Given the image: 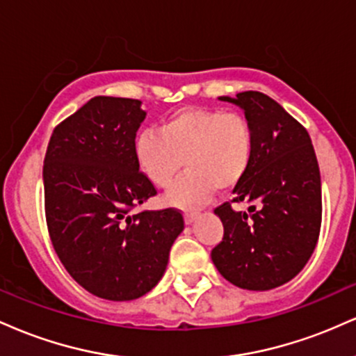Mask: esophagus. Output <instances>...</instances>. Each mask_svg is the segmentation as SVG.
Returning a JSON list of instances; mask_svg holds the SVG:
<instances>
[{
	"label": "esophagus",
	"mask_w": 356,
	"mask_h": 356,
	"mask_svg": "<svg viewBox=\"0 0 356 356\" xmlns=\"http://www.w3.org/2000/svg\"><path fill=\"white\" fill-rule=\"evenodd\" d=\"M184 216H186V222L192 224L195 219L199 218V211H186V214Z\"/></svg>",
	"instance_id": "1"
}]
</instances>
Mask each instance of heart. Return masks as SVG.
I'll return each instance as SVG.
<instances>
[{"mask_svg": "<svg viewBox=\"0 0 356 356\" xmlns=\"http://www.w3.org/2000/svg\"><path fill=\"white\" fill-rule=\"evenodd\" d=\"M254 144V129L244 113L194 107L165 117L157 132H142L134 154L140 172L159 189L172 186L186 165L187 174L170 191L169 201L197 206L214 187L227 191L246 175Z\"/></svg>", "mask_w": 356, "mask_h": 356, "instance_id": "obj_1", "label": "heart"}]
</instances>
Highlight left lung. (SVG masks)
<instances>
[{"mask_svg":"<svg viewBox=\"0 0 356 356\" xmlns=\"http://www.w3.org/2000/svg\"><path fill=\"white\" fill-rule=\"evenodd\" d=\"M220 100L244 110L256 144L231 201L252 206L248 213L230 202L216 207L224 236L211 257L229 283L268 291L293 280L313 254L321 227L320 167L309 134L271 97L248 90Z\"/></svg>","mask_w":356,"mask_h":356,"instance_id":"8db88e82","label":"left lung"}]
</instances>
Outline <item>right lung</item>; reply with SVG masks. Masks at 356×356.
<instances>
[{
	"label": "right lung",
	"mask_w": 356,
	"mask_h": 356,
	"mask_svg": "<svg viewBox=\"0 0 356 356\" xmlns=\"http://www.w3.org/2000/svg\"><path fill=\"white\" fill-rule=\"evenodd\" d=\"M140 100L93 97L53 130L43 164L44 216L61 264L92 295L144 296L184 229L174 207L129 212L157 194L137 167Z\"/></svg>",
	"instance_id": "add662e5"
}]
</instances>
